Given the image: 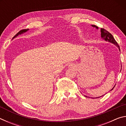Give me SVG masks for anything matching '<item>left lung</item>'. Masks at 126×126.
I'll use <instances>...</instances> for the list:
<instances>
[{
  "mask_svg": "<svg viewBox=\"0 0 126 126\" xmlns=\"http://www.w3.org/2000/svg\"><path fill=\"white\" fill-rule=\"evenodd\" d=\"M92 26L94 27H95L97 29H98V27L95 26V25H93ZM101 37L103 39L105 40L106 41H108L110 43H113L118 48L119 50H120V48H119V45L118 44V43H117V42L116 41V40L114 39V38H113V37L111 34H110V32H108L107 31H106V30L104 29V28H101ZM113 88L114 87L111 89V90H113ZM85 97H87V96H86V95H85ZM97 98H99V97H97Z\"/></svg>",
  "mask_w": 126,
  "mask_h": 126,
  "instance_id": "1",
  "label": "left lung"
}]
</instances>
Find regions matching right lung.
<instances>
[{"label": "right lung", "mask_w": 126, "mask_h": 126, "mask_svg": "<svg viewBox=\"0 0 126 126\" xmlns=\"http://www.w3.org/2000/svg\"><path fill=\"white\" fill-rule=\"evenodd\" d=\"M28 29H23V30H21V31H20L19 32L16 34L14 36V37L13 38H15V37H16V36H18L19 34H22V33H24V32H26L28 31Z\"/></svg>", "instance_id": "obj_1"}]
</instances>
